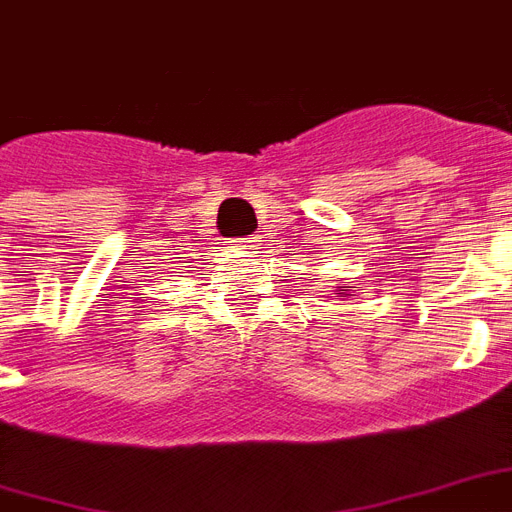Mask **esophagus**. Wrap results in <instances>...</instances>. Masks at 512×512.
<instances>
[{
	"mask_svg": "<svg viewBox=\"0 0 512 512\" xmlns=\"http://www.w3.org/2000/svg\"><path fill=\"white\" fill-rule=\"evenodd\" d=\"M239 249H249V241H239Z\"/></svg>",
	"mask_w": 512,
	"mask_h": 512,
	"instance_id": "1",
	"label": "esophagus"
}]
</instances>
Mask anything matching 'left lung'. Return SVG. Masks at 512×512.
<instances>
[{"instance_id": "1", "label": "left lung", "mask_w": 512, "mask_h": 512, "mask_svg": "<svg viewBox=\"0 0 512 512\" xmlns=\"http://www.w3.org/2000/svg\"><path fill=\"white\" fill-rule=\"evenodd\" d=\"M345 292H348V289H342V287H340V289H337V295H340V297H342V295H345Z\"/></svg>"}]
</instances>
